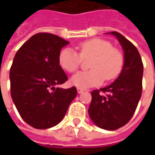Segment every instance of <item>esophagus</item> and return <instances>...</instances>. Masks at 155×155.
<instances>
[{
	"label": "esophagus",
	"instance_id": "1",
	"mask_svg": "<svg viewBox=\"0 0 155 155\" xmlns=\"http://www.w3.org/2000/svg\"><path fill=\"white\" fill-rule=\"evenodd\" d=\"M84 91V89H81V88H78V94H81V93H83Z\"/></svg>",
	"mask_w": 155,
	"mask_h": 155
}]
</instances>
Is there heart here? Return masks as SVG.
<instances>
[{
    "label": "heart",
    "mask_w": 155,
    "mask_h": 155,
    "mask_svg": "<svg viewBox=\"0 0 155 155\" xmlns=\"http://www.w3.org/2000/svg\"><path fill=\"white\" fill-rule=\"evenodd\" d=\"M80 55L71 48H64L59 52L58 63L68 72L77 71L82 58H91L90 71H79L71 78L72 85L81 89L97 86L106 80L116 78L124 64V58L121 51L114 48L110 42L101 39H92L79 45Z\"/></svg>",
    "instance_id": "obj_1"
}]
</instances>
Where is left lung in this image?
<instances>
[{"mask_svg": "<svg viewBox=\"0 0 155 155\" xmlns=\"http://www.w3.org/2000/svg\"><path fill=\"white\" fill-rule=\"evenodd\" d=\"M116 37L124 52V64L111 84L91 92L89 116L99 128L116 130L132 118L142 91L143 64L137 48L117 32L107 33ZM100 92H106L103 96Z\"/></svg>", "mask_w": 155, "mask_h": 155, "instance_id": "obj_1", "label": "left lung"}]
</instances>
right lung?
<instances>
[{"label":"right lung","mask_w":155,"mask_h":155,"mask_svg":"<svg viewBox=\"0 0 155 155\" xmlns=\"http://www.w3.org/2000/svg\"><path fill=\"white\" fill-rule=\"evenodd\" d=\"M68 44L54 34L37 33L15 54L9 73L11 97L22 119L34 128L58 124L77 96L76 87H57L68 79L58 63Z\"/></svg>","instance_id":"add662e5"}]
</instances>
